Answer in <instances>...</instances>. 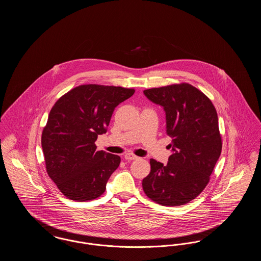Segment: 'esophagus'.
Returning a JSON list of instances; mask_svg holds the SVG:
<instances>
[{
    "instance_id": "34e87169",
    "label": "esophagus",
    "mask_w": 261,
    "mask_h": 261,
    "mask_svg": "<svg viewBox=\"0 0 261 261\" xmlns=\"http://www.w3.org/2000/svg\"><path fill=\"white\" fill-rule=\"evenodd\" d=\"M137 159H138V156L134 155V154H132V153H126L124 155V160L128 161V162H130V161H134V160H137Z\"/></svg>"
}]
</instances>
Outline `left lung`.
<instances>
[{"label": "left lung", "instance_id": "obj_1", "mask_svg": "<svg viewBox=\"0 0 261 261\" xmlns=\"http://www.w3.org/2000/svg\"><path fill=\"white\" fill-rule=\"evenodd\" d=\"M163 107L173 154L166 165L150 160L143 189L154 202L179 206L196 199L208 184L222 150L217 112L211 99L189 83L144 91Z\"/></svg>", "mask_w": 261, "mask_h": 261}]
</instances>
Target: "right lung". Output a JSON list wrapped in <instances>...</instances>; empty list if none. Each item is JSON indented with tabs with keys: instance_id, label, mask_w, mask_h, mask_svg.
<instances>
[{
	"instance_id": "1",
	"label": "right lung",
	"mask_w": 261,
	"mask_h": 261,
	"mask_svg": "<svg viewBox=\"0 0 261 261\" xmlns=\"http://www.w3.org/2000/svg\"><path fill=\"white\" fill-rule=\"evenodd\" d=\"M134 89L85 84L56 101L44 127L41 144L47 173L67 199H98L119 166L120 156L96 150L98 135L107 132L114 109Z\"/></svg>"
}]
</instances>
